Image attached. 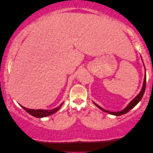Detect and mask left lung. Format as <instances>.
<instances>
[{
	"instance_id": "1",
	"label": "left lung",
	"mask_w": 153,
	"mask_h": 153,
	"mask_svg": "<svg viewBox=\"0 0 153 153\" xmlns=\"http://www.w3.org/2000/svg\"><path fill=\"white\" fill-rule=\"evenodd\" d=\"M146 74H145V77H144L143 87H142L141 92H140V93H139V95H138L137 97L134 98V99H133L132 100H131V101L130 102V103H129L128 105H127L126 107L124 108V109L120 111L112 112V111H106L105 109H104V108H102V107H100L99 105H97V104H95V102H93V103L95 104V105L97 106V107L100 108V109H101L102 111H103L106 112V113H108V114H110L111 115H114V116H121V115L125 114H127V113L129 111H130L131 108H133L134 107V106L137 105V104L140 102V100L142 99V97H143V96L144 92H145V90H146Z\"/></svg>"
}]
</instances>
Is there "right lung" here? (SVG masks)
Segmentation results:
<instances>
[{
	"label": "right lung",
	"mask_w": 153,
	"mask_h": 153,
	"mask_svg": "<svg viewBox=\"0 0 153 153\" xmlns=\"http://www.w3.org/2000/svg\"><path fill=\"white\" fill-rule=\"evenodd\" d=\"M62 104H63V102L55 108H53V109L51 110H42V109H30V108H27L24 106L21 105V106L24 108V109L26 111L27 113H28L29 114H30L31 116L35 117V118H42V117H46L48 116H50V115L54 114L56 111H58L59 110V108L61 107Z\"/></svg>",
	"instance_id": "1"
}]
</instances>
